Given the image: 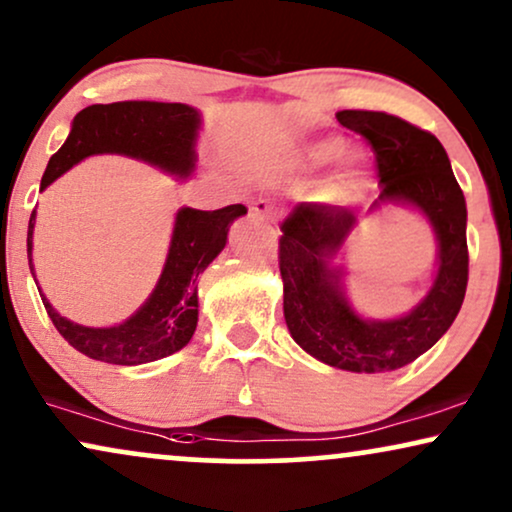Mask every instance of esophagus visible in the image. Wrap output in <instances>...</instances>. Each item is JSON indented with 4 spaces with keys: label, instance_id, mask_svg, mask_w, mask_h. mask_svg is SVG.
Here are the masks:
<instances>
[{
    "label": "esophagus",
    "instance_id": "34e87169",
    "mask_svg": "<svg viewBox=\"0 0 512 512\" xmlns=\"http://www.w3.org/2000/svg\"><path fill=\"white\" fill-rule=\"evenodd\" d=\"M252 215L255 217H260V219H269V222H274V217H276V212H274V205L269 203L267 198H260V200H255V203H252Z\"/></svg>",
    "mask_w": 512,
    "mask_h": 512
}]
</instances>
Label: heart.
Segmentation results:
<instances>
[{
    "mask_svg": "<svg viewBox=\"0 0 512 512\" xmlns=\"http://www.w3.org/2000/svg\"><path fill=\"white\" fill-rule=\"evenodd\" d=\"M347 148H349L347 141L342 137H321L302 148L300 160L304 167H309V170H319V167L333 165L345 158ZM357 177H359L357 165L349 163L345 170H340L338 174H333V177L328 179L326 196L331 200H345L349 193H352L354 186H357Z\"/></svg>",
    "mask_w": 512,
    "mask_h": 512,
    "instance_id": "obj_1",
    "label": "heart"
}]
</instances>
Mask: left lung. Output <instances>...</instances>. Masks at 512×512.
<instances>
[{"label": "left lung", "instance_id": "obj_1", "mask_svg": "<svg viewBox=\"0 0 512 512\" xmlns=\"http://www.w3.org/2000/svg\"><path fill=\"white\" fill-rule=\"evenodd\" d=\"M335 118L375 151L380 196L368 215L394 203L430 224L437 243L435 278L411 312L366 319L347 297L342 264L359 212L300 203L281 224L283 316L297 345L323 364L352 373L397 371L428 352L461 312L468 286V210L449 155L430 132L378 111H340Z\"/></svg>", "mask_w": 512, "mask_h": 512}]
</instances>
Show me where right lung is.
Segmentation results:
<instances>
[{
    "label": "right lung",
    "mask_w": 512,
    "mask_h": 512,
    "mask_svg": "<svg viewBox=\"0 0 512 512\" xmlns=\"http://www.w3.org/2000/svg\"><path fill=\"white\" fill-rule=\"evenodd\" d=\"M203 118L186 103L163 101H115L94 103L73 118L68 139L51 155L40 191L82 163L89 155H127L158 167L174 179H189L198 163V134ZM245 205H226L222 210L179 208L174 217L163 271L146 302L129 319L115 326L94 328L66 319L51 307L47 295L42 302L56 331L84 357L115 366L151 364L189 345L198 326V276L224 250L229 226L243 217ZM32 210L28 224V262L32 264ZM37 283V278H35Z\"/></svg>",
    "instance_id": "right-lung-1"
}]
</instances>
